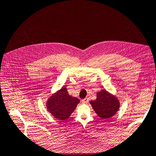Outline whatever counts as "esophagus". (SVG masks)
I'll use <instances>...</instances> for the list:
<instances>
[{
	"label": "esophagus",
	"instance_id": "34e87169",
	"mask_svg": "<svg viewBox=\"0 0 156 156\" xmlns=\"http://www.w3.org/2000/svg\"><path fill=\"white\" fill-rule=\"evenodd\" d=\"M88 97H87V98H85L84 99H83V100H82V102H83V103H84V104H87V103H88Z\"/></svg>",
	"mask_w": 156,
	"mask_h": 156
}]
</instances>
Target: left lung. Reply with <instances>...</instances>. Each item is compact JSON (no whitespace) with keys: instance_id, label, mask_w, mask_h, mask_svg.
<instances>
[{"instance_id":"8db88e82","label":"left lung","mask_w":156,"mask_h":156,"mask_svg":"<svg viewBox=\"0 0 156 156\" xmlns=\"http://www.w3.org/2000/svg\"><path fill=\"white\" fill-rule=\"evenodd\" d=\"M90 103L96 113L102 119L112 117L120 107V102L117 97L106 90L98 92L97 99L90 101Z\"/></svg>"}]
</instances>
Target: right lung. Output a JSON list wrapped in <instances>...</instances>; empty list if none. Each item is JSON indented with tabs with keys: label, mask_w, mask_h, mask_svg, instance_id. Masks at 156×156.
Returning a JSON list of instances; mask_svg holds the SVG:
<instances>
[{
	"label": "right lung",
	"mask_w": 156,
	"mask_h": 156,
	"mask_svg": "<svg viewBox=\"0 0 156 156\" xmlns=\"http://www.w3.org/2000/svg\"><path fill=\"white\" fill-rule=\"evenodd\" d=\"M79 102L78 98L69 95L66 87H63L49 97L46 107L53 117L64 121L69 117Z\"/></svg>",
	"instance_id": "1"
}]
</instances>
